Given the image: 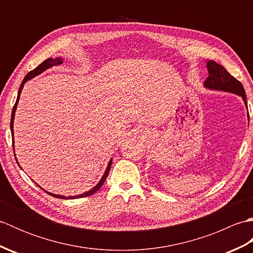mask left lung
Wrapping results in <instances>:
<instances>
[{
	"label": "left lung",
	"instance_id": "left-lung-1",
	"mask_svg": "<svg viewBox=\"0 0 253 253\" xmlns=\"http://www.w3.org/2000/svg\"><path fill=\"white\" fill-rule=\"evenodd\" d=\"M207 68L209 73V77L204 82V88L215 91H224V92H230L237 94L243 98L244 103L247 109H248V103H247V96L243 84L238 82L237 79L233 77L226 69L222 65H219L214 61H208ZM248 121H249V113H248Z\"/></svg>",
	"mask_w": 253,
	"mask_h": 253
}]
</instances>
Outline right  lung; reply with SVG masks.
Masks as SVG:
<instances>
[{"label":"right lung","mask_w":253,"mask_h":253,"mask_svg":"<svg viewBox=\"0 0 253 253\" xmlns=\"http://www.w3.org/2000/svg\"><path fill=\"white\" fill-rule=\"evenodd\" d=\"M62 63H63V58H62V57H55V58L50 57V58H47V60H45L44 62H42L39 66L36 67V68L34 69V71H31L30 73L27 74V76L24 78L23 83L20 84V87H19V90H18V94H17V100H16V103H15V105H14V107H13V111H12V117H10V132H12L13 150H14V152H15V146H14V118H15V112H16V109H17L18 101H19V98H20L21 90H23V88H24V84H25L27 82H28V80H30V79H32V78H35L36 76H38V75H40L41 73L45 72L46 69L51 68L52 66L61 65ZM15 159H16V157H15ZM16 161H17V160H16ZM17 163H18V161H17ZM18 165H19V164H18ZM111 166H112V159L109 161V164H107V166H106V169H105V171H104V174H103V176L101 177V179H100V181L98 182V184H96L93 188H91V189H90L89 191H85V192L82 193V195H78V196H69V197H66V196L55 195V193H52V192H49V191L44 190L43 188L40 187L39 185H38V186H39L42 190H44L46 193H49V195H51V196H53V197H55V198H60V199H77V198H84V197H88V196L93 195L94 192H96V191H98V190L100 189V188L102 187V185L104 184V181H105V179H106L107 175H109V173H110Z\"/></svg>","instance_id":"obj_1"}]
</instances>
